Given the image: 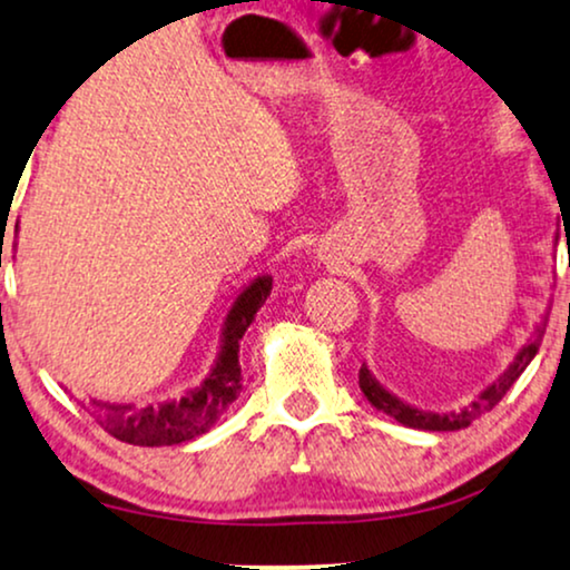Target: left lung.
Returning <instances> with one entry per match:
<instances>
[{
	"label": "left lung",
	"mask_w": 570,
	"mask_h": 570,
	"mask_svg": "<svg viewBox=\"0 0 570 570\" xmlns=\"http://www.w3.org/2000/svg\"><path fill=\"white\" fill-rule=\"evenodd\" d=\"M547 317H550V312H547L544 317H541V323L533 327V333H531V336H528V341L523 344V350L514 354V360L510 363V367H507V371L501 373L497 381H491V384H488L485 390L480 392L470 405L459 407V411L432 413V411H421V407L405 403V400H400L397 394H392L390 390H386V386H381V381L373 376L371 371H367L365 363H363V367H360V390H363L365 400L373 407H376V411L386 413V416H392L394 421H400V424H403V426H411V430H424V432H456V430H464V426H470L474 419L483 416L485 411H491V407L497 405L507 392H510V386L520 379V373H523L525 367L531 365V360L537 357V352H539L541 338H544Z\"/></svg>",
	"instance_id": "8db88e82"
}]
</instances>
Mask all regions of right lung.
I'll return each instance as SVG.
<instances>
[{"label": "right lung", "instance_id": "obj_1", "mask_svg": "<svg viewBox=\"0 0 570 570\" xmlns=\"http://www.w3.org/2000/svg\"><path fill=\"white\" fill-rule=\"evenodd\" d=\"M18 232V224H16ZM272 293L269 274H258L243 291L237 293L220 327V346L210 373L197 386L186 390L180 397L165 400L157 405H132L109 403V400H92L90 416L106 432L130 445L159 448L180 445L199 438L210 430L216 421L229 411V405L239 397L243 379H239V341L256 320V312L266 304Z\"/></svg>", "mask_w": 570, "mask_h": 570}]
</instances>
